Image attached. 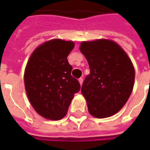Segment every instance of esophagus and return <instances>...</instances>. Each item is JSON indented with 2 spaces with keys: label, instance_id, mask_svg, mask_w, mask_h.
Masks as SVG:
<instances>
[{
  "label": "esophagus",
  "instance_id": "obj_1",
  "mask_svg": "<svg viewBox=\"0 0 150 150\" xmlns=\"http://www.w3.org/2000/svg\"><path fill=\"white\" fill-rule=\"evenodd\" d=\"M79 82L80 85L82 86V82H83V79H82V78H80V79H79Z\"/></svg>",
  "mask_w": 150,
  "mask_h": 150
}]
</instances>
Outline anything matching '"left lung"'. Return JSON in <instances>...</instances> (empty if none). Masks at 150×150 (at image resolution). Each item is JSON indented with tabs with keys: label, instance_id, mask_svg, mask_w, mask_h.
I'll return each instance as SVG.
<instances>
[{
	"label": "left lung",
	"instance_id": "1",
	"mask_svg": "<svg viewBox=\"0 0 150 150\" xmlns=\"http://www.w3.org/2000/svg\"><path fill=\"white\" fill-rule=\"evenodd\" d=\"M79 48L90 70L81 89L89 114L97 118L117 114L128 101L135 83L131 59L117 43L105 39L84 41Z\"/></svg>",
	"mask_w": 150,
	"mask_h": 150
}]
</instances>
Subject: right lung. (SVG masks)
Here are the masks:
<instances>
[{"mask_svg": "<svg viewBox=\"0 0 150 150\" xmlns=\"http://www.w3.org/2000/svg\"><path fill=\"white\" fill-rule=\"evenodd\" d=\"M75 43L54 39L39 46L25 69V88L34 110L53 121L63 118L80 84L71 75L68 56Z\"/></svg>", "mask_w": 150, "mask_h": 150, "instance_id": "right-lung-1", "label": "right lung"}]
</instances>
